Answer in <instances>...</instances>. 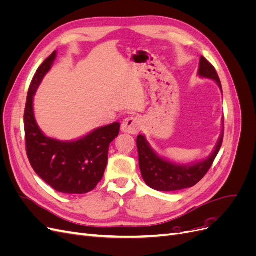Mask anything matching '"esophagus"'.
I'll list each match as a JSON object with an SVG mask.
<instances>
[{
	"label": "esophagus",
	"mask_w": 256,
	"mask_h": 256,
	"mask_svg": "<svg viewBox=\"0 0 256 256\" xmlns=\"http://www.w3.org/2000/svg\"><path fill=\"white\" fill-rule=\"evenodd\" d=\"M120 129L122 132L136 134L141 129V120L138 116H129L122 122Z\"/></svg>",
	"instance_id": "esophagus-1"
}]
</instances>
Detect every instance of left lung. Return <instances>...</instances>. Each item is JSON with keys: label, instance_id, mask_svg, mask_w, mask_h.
Wrapping results in <instances>:
<instances>
[{"label": "left lung", "instance_id": "1", "mask_svg": "<svg viewBox=\"0 0 256 256\" xmlns=\"http://www.w3.org/2000/svg\"><path fill=\"white\" fill-rule=\"evenodd\" d=\"M198 74L200 78L214 80L222 92L221 82L214 67L204 58L200 56ZM223 124V120H222ZM223 141L222 132L214 152L206 159L191 164H177L162 158L156 154L144 136L138 134L136 146L138 152V166L146 184L157 191H176L193 187L206 175L208 170L218 154Z\"/></svg>", "mask_w": 256, "mask_h": 256}]
</instances>
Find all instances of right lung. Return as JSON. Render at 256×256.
<instances>
[{"label": "right lung", "instance_id": "add662e5", "mask_svg": "<svg viewBox=\"0 0 256 256\" xmlns=\"http://www.w3.org/2000/svg\"><path fill=\"white\" fill-rule=\"evenodd\" d=\"M56 51L37 69L30 85L24 110L26 154L36 174L49 186L66 194H83L102 180L108 164L110 143L120 134V122L99 127L74 141H60L38 127L33 100L44 76L50 70Z\"/></svg>", "mask_w": 256, "mask_h": 256}]
</instances>
